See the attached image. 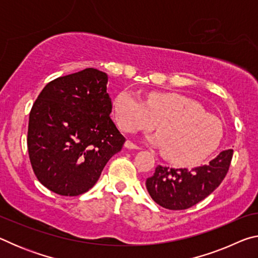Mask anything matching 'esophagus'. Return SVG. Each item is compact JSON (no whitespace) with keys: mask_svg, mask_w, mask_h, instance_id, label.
Returning a JSON list of instances; mask_svg holds the SVG:
<instances>
[{"mask_svg":"<svg viewBox=\"0 0 258 258\" xmlns=\"http://www.w3.org/2000/svg\"><path fill=\"white\" fill-rule=\"evenodd\" d=\"M125 148H127V149H140V147H138L137 145H134V143L132 141H130V140H127V141L125 142Z\"/></svg>","mask_w":258,"mask_h":258,"instance_id":"esophagus-1","label":"esophagus"}]
</instances>
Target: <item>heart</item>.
<instances>
[{
  "label": "heart",
  "mask_w": 258,
  "mask_h": 258,
  "mask_svg": "<svg viewBox=\"0 0 258 258\" xmlns=\"http://www.w3.org/2000/svg\"><path fill=\"white\" fill-rule=\"evenodd\" d=\"M112 108L124 132L151 130L158 123L159 132L148 140L173 163L191 164L206 158L223 138L221 121L180 93L152 92L145 102L133 91L123 90L113 99Z\"/></svg>",
  "instance_id": "b5f03b06"
}]
</instances>
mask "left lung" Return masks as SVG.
I'll use <instances>...</instances> for the list:
<instances>
[{"label": "left lung", "instance_id": "1", "mask_svg": "<svg viewBox=\"0 0 258 258\" xmlns=\"http://www.w3.org/2000/svg\"><path fill=\"white\" fill-rule=\"evenodd\" d=\"M233 150H224L209 164L192 169L157 166L154 175L147 178L150 197L159 206L181 211L208 197L224 180L229 171Z\"/></svg>", "mask_w": 258, "mask_h": 258}]
</instances>
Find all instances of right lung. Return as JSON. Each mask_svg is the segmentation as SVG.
Wrapping results in <instances>:
<instances>
[{
	"mask_svg": "<svg viewBox=\"0 0 258 258\" xmlns=\"http://www.w3.org/2000/svg\"><path fill=\"white\" fill-rule=\"evenodd\" d=\"M108 75L94 68L46 84L29 113L27 147L37 180L54 194L89 191L125 138L110 118Z\"/></svg>",
	"mask_w": 258,
	"mask_h": 258,
	"instance_id": "1",
	"label": "right lung"
}]
</instances>
